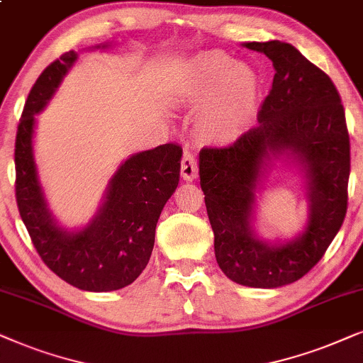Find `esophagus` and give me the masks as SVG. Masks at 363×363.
I'll list each match as a JSON object with an SVG mask.
<instances>
[{
  "mask_svg": "<svg viewBox=\"0 0 363 363\" xmlns=\"http://www.w3.org/2000/svg\"><path fill=\"white\" fill-rule=\"evenodd\" d=\"M197 172H199V167H197V159L191 151L184 152V157L181 161V176L184 181H194L197 177Z\"/></svg>",
  "mask_w": 363,
  "mask_h": 363,
  "instance_id": "1",
  "label": "esophagus"
}]
</instances>
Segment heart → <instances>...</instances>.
<instances>
[{
    "mask_svg": "<svg viewBox=\"0 0 363 363\" xmlns=\"http://www.w3.org/2000/svg\"><path fill=\"white\" fill-rule=\"evenodd\" d=\"M184 94L204 106V129L212 138H230L254 113L259 99V79L249 67L235 65L224 55H204L187 72Z\"/></svg>",
    "mask_w": 363,
    "mask_h": 363,
    "instance_id": "heart-1",
    "label": "heart"
}]
</instances>
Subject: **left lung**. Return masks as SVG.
Listing matches in <instances>:
<instances>
[{
	"instance_id": "8db88e82",
	"label": "left lung",
	"mask_w": 363,
	"mask_h": 363,
	"mask_svg": "<svg viewBox=\"0 0 363 363\" xmlns=\"http://www.w3.org/2000/svg\"><path fill=\"white\" fill-rule=\"evenodd\" d=\"M242 46L272 61V89L260 106L259 125L230 146L201 149V187L222 272L240 286L277 289L302 279L340 230L350 138L339 91L301 51L282 41ZM280 155L306 172L309 219L296 240L269 243L252 227L255 192L268 162Z\"/></svg>"
}]
</instances>
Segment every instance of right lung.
Listing matches in <instances>:
<instances>
[{
  "label": "right lung",
  "instance_id": "1",
  "mask_svg": "<svg viewBox=\"0 0 363 363\" xmlns=\"http://www.w3.org/2000/svg\"><path fill=\"white\" fill-rule=\"evenodd\" d=\"M76 60L77 52L69 51L52 61L28 94L14 144L16 202L36 252L57 277L81 291L109 292L133 284L146 269L159 216L179 184L182 147L169 143L133 154L111 177L88 225L74 232L57 225L38 176L35 116L46 108Z\"/></svg>",
  "mask_w": 363,
  "mask_h": 363
}]
</instances>
